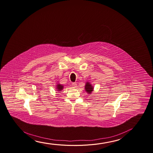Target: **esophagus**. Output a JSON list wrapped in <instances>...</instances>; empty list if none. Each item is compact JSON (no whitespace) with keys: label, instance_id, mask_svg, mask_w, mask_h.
<instances>
[{"label":"esophagus","instance_id":"1","mask_svg":"<svg viewBox=\"0 0 153 153\" xmlns=\"http://www.w3.org/2000/svg\"><path fill=\"white\" fill-rule=\"evenodd\" d=\"M72 86L73 88H76V87H77V84L76 83H73Z\"/></svg>","mask_w":153,"mask_h":153}]
</instances>
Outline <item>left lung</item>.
<instances>
[{"mask_svg":"<svg viewBox=\"0 0 153 153\" xmlns=\"http://www.w3.org/2000/svg\"><path fill=\"white\" fill-rule=\"evenodd\" d=\"M85 90L87 93V94H91L92 92L94 91V86H93L92 84L90 83L88 81H87L85 83Z\"/></svg>","mask_w":153,"mask_h":153,"instance_id":"left-lung-1","label":"left lung"}]
</instances>
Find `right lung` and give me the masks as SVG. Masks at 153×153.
Listing matches in <instances>:
<instances>
[{"label": "right lung", "instance_id": "add662e5", "mask_svg": "<svg viewBox=\"0 0 153 153\" xmlns=\"http://www.w3.org/2000/svg\"><path fill=\"white\" fill-rule=\"evenodd\" d=\"M56 88L57 92H61V91L64 89V86L58 82V83H56ZM57 93H58V92H57Z\"/></svg>", "mask_w": 153, "mask_h": 153}]
</instances>
